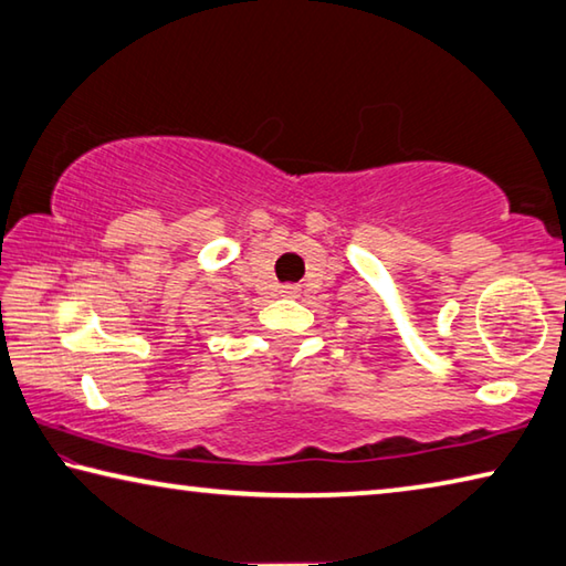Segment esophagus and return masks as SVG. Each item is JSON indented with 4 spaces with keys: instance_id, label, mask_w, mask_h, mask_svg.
I'll list each match as a JSON object with an SVG mask.
<instances>
[{
    "instance_id": "obj_1",
    "label": "esophagus",
    "mask_w": 566,
    "mask_h": 566,
    "mask_svg": "<svg viewBox=\"0 0 566 566\" xmlns=\"http://www.w3.org/2000/svg\"><path fill=\"white\" fill-rule=\"evenodd\" d=\"M280 294L282 296H296V294H300V286H296V284H282L280 286Z\"/></svg>"
}]
</instances>
